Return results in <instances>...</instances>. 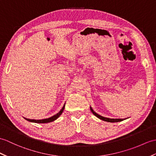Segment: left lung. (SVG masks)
<instances>
[{
    "instance_id": "8db88e82",
    "label": "left lung",
    "mask_w": 156,
    "mask_h": 156,
    "mask_svg": "<svg viewBox=\"0 0 156 156\" xmlns=\"http://www.w3.org/2000/svg\"><path fill=\"white\" fill-rule=\"evenodd\" d=\"M90 110H91V112L94 114V115H96L97 118H98L99 119H102V120H103V121H106V122H118L123 121L124 119H111V118L103 117V116H102V115L96 114V112L92 110V108L91 107H90Z\"/></svg>"
}]
</instances>
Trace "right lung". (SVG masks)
Returning <instances> with one entry per match:
<instances>
[{"instance_id": "right-lung-1", "label": "right lung", "mask_w": 156, "mask_h": 156, "mask_svg": "<svg viewBox=\"0 0 156 156\" xmlns=\"http://www.w3.org/2000/svg\"><path fill=\"white\" fill-rule=\"evenodd\" d=\"M64 106H65V104L64 105L63 108H62V110L58 112V113L56 114V115H53V116L50 117L49 118H46V119H27V118H25L27 119V121L29 122H35V123H39V124H44V123H48V122H51L55 120L58 118L60 115L62 113V112L64 111Z\"/></svg>"}]
</instances>
